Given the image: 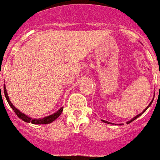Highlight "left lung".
Wrapping results in <instances>:
<instances>
[{
    "mask_svg": "<svg viewBox=\"0 0 160 160\" xmlns=\"http://www.w3.org/2000/svg\"><path fill=\"white\" fill-rule=\"evenodd\" d=\"M153 99H154V98H153ZM153 99H152V102H150V103H149V105H148V106H147V108H145V110H144V111H143V112H142V113H140V114H138V115H137V116H134V118H133V119H131V120H130V121H128V122H127V123H131V122H132V121H134V119H137V118H138V117H139V116H141V115H142V113H144V112H145V111H146V110H147V109H148V107H149V106H150V105H152V102H153ZM102 122H104V123H108V124H111V123H109V122H108V121H105V120H103V119H102ZM120 125H121V124H120Z\"/></svg>",
    "mask_w": 160,
    "mask_h": 160,
    "instance_id": "left-lung-1",
    "label": "left lung"
}]
</instances>
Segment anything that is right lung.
I'll return each instance as SVG.
<instances>
[{
	"instance_id": "right-lung-1",
	"label": "right lung",
	"mask_w": 160,
	"mask_h": 160,
	"mask_svg": "<svg viewBox=\"0 0 160 160\" xmlns=\"http://www.w3.org/2000/svg\"><path fill=\"white\" fill-rule=\"evenodd\" d=\"M4 95H5V98H6V99H7L9 105L12 107V108L14 110V112H15V114L18 116V117L19 118V119H22L23 121L26 122V123H32V124H48V123H52V122H53L54 120H55V119H56L57 118L60 116V115H61L62 112V110H63V107H62V108H60L58 111H57L56 112L54 113V114L50 115V116H46V117H44V118H41V119H32V118L29 117L28 116L25 115L24 113L21 112L19 110L17 109V108H15L13 105H12V103L11 102V101L9 100V97H8V95L7 90H6V88L4 85Z\"/></svg>"
}]
</instances>
